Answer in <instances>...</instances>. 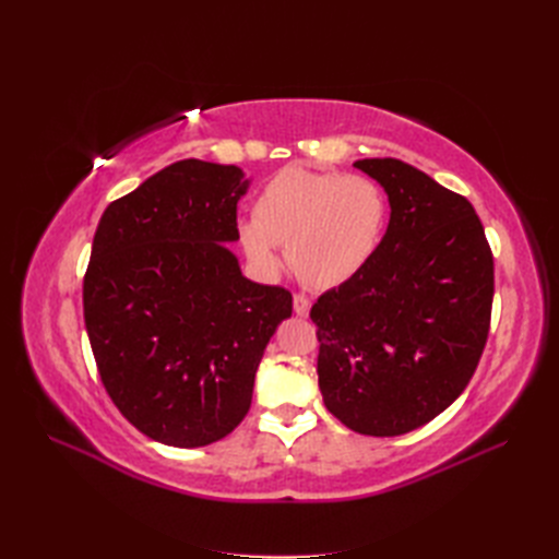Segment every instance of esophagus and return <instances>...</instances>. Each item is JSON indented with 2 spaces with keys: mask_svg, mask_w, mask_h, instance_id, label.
<instances>
[{
  "mask_svg": "<svg viewBox=\"0 0 559 559\" xmlns=\"http://www.w3.org/2000/svg\"><path fill=\"white\" fill-rule=\"evenodd\" d=\"M294 312L298 317H308L310 314V298L302 296V294H296L294 296Z\"/></svg>",
  "mask_w": 559,
  "mask_h": 559,
  "instance_id": "1",
  "label": "esophagus"
}]
</instances>
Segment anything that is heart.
<instances>
[{"instance_id":"1","label":"heart","mask_w":559,"mask_h":559,"mask_svg":"<svg viewBox=\"0 0 559 559\" xmlns=\"http://www.w3.org/2000/svg\"><path fill=\"white\" fill-rule=\"evenodd\" d=\"M251 212L238 224V242L257 273L277 275L286 247L298 280L335 289L373 261L389 205L376 179L292 165L263 183Z\"/></svg>"}]
</instances>
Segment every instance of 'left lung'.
Returning <instances> with one entry per match:
<instances>
[{"instance_id":"obj_1","label":"left lung","mask_w":559,"mask_h":559,"mask_svg":"<svg viewBox=\"0 0 559 559\" xmlns=\"http://www.w3.org/2000/svg\"><path fill=\"white\" fill-rule=\"evenodd\" d=\"M386 191L389 226L361 273L321 294L319 389L364 436H401L460 396L483 357L495 259L471 202L396 158L354 163Z\"/></svg>"}]
</instances>
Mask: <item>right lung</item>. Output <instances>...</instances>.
I'll use <instances>...</instances> for the list:
<instances>
[{"mask_svg": "<svg viewBox=\"0 0 559 559\" xmlns=\"http://www.w3.org/2000/svg\"><path fill=\"white\" fill-rule=\"evenodd\" d=\"M235 165L186 158L105 210L83 277L99 378L134 429L158 443L222 441L251 405L263 349L292 294L242 275Z\"/></svg>", "mask_w": 559, "mask_h": 559, "instance_id": "obj_1", "label": "right lung"}]
</instances>
